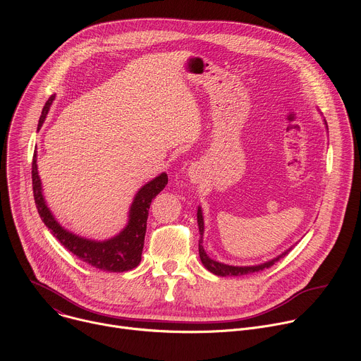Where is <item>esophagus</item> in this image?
I'll return each instance as SVG.
<instances>
[{
    "mask_svg": "<svg viewBox=\"0 0 361 361\" xmlns=\"http://www.w3.org/2000/svg\"><path fill=\"white\" fill-rule=\"evenodd\" d=\"M201 166L198 164H192L188 170V177L191 178V181H198L201 178Z\"/></svg>",
    "mask_w": 361,
    "mask_h": 361,
    "instance_id": "34e87169",
    "label": "esophagus"
}]
</instances>
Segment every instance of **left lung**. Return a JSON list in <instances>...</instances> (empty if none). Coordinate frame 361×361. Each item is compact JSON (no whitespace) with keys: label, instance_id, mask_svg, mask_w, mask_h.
<instances>
[{"label":"left lung","instance_id":"left-lung-1","mask_svg":"<svg viewBox=\"0 0 361 361\" xmlns=\"http://www.w3.org/2000/svg\"><path fill=\"white\" fill-rule=\"evenodd\" d=\"M324 124H326V128H327V121L324 120ZM329 130V128H327ZM197 224H198V231H200V240H198V254H200V260L202 263V266L207 269L210 273L216 274V276H220V277H230V276H244V274H250V273H255V271H263L264 269H269L276 262H279L281 257H284L286 254H288V251L293 248H287L284 252H281L280 255L274 257V259L266 262V263H262V264H255V266H230V264H224V263H220V262H216L213 260L212 257H209V254L205 252L204 250V245H202V234H204V217H202V212H201V207H198L197 210Z\"/></svg>","mask_w":361,"mask_h":361}]
</instances>
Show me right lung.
I'll use <instances>...</instances> for the list:
<instances>
[{"instance_id": "1", "label": "right lung", "mask_w": 361, "mask_h": 361, "mask_svg": "<svg viewBox=\"0 0 361 361\" xmlns=\"http://www.w3.org/2000/svg\"><path fill=\"white\" fill-rule=\"evenodd\" d=\"M56 95H51L42 109L38 130L42 127L45 117L53 104ZM169 183L167 173H161L144 184L135 194L128 212L127 226L114 237L107 240H91L77 235L64 228L51 213L42 195V185L37 169V151L32 159V191L38 214L42 223L51 230L54 237L84 263L110 273H123L135 269L141 262L144 237L147 230L148 210L152 198L156 197Z\"/></svg>"}]
</instances>
